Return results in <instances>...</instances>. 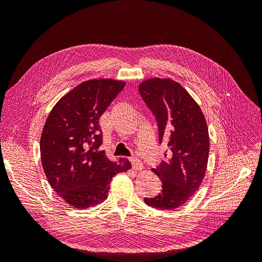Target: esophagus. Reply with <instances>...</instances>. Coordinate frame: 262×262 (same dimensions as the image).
<instances>
[{
	"mask_svg": "<svg viewBox=\"0 0 262 262\" xmlns=\"http://www.w3.org/2000/svg\"><path fill=\"white\" fill-rule=\"evenodd\" d=\"M130 162L132 164V167H133L134 170H141L142 168H143V165H142L141 161L139 160L138 157H131Z\"/></svg>",
	"mask_w": 262,
	"mask_h": 262,
	"instance_id": "1",
	"label": "esophagus"
}]
</instances>
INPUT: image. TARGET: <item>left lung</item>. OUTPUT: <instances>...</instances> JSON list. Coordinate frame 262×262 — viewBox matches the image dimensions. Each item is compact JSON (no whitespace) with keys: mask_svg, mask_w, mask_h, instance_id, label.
Masks as SVG:
<instances>
[{"mask_svg":"<svg viewBox=\"0 0 262 262\" xmlns=\"http://www.w3.org/2000/svg\"><path fill=\"white\" fill-rule=\"evenodd\" d=\"M139 93L155 116L160 143L166 142L169 148L167 160L152 169L162 180V192L144 198V202L157 209H177L204 178L210 149L207 121L189 93L169 78H149L140 84Z\"/></svg>","mask_w":262,"mask_h":262,"instance_id":"left-lung-1","label":"left lung"}]
</instances>
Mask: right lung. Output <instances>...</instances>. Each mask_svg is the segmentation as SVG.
I'll return each mask as SVG.
<instances>
[{"instance_id": "obj_1", "label": "right lung", "mask_w": 262, "mask_h": 262, "mask_svg": "<svg viewBox=\"0 0 262 262\" xmlns=\"http://www.w3.org/2000/svg\"><path fill=\"white\" fill-rule=\"evenodd\" d=\"M122 81L91 80L77 85L53 107L40 139L41 164L51 188L76 209L104 202L115 175L131 168L104 150L99 118L120 93Z\"/></svg>"}]
</instances>
